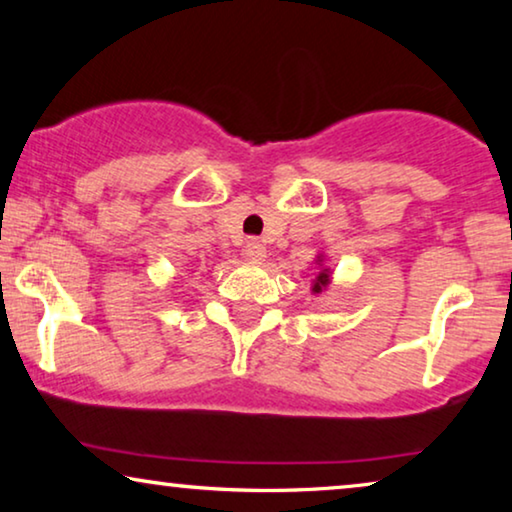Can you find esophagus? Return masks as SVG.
Segmentation results:
<instances>
[{"mask_svg":"<svg viewBox=\"0 0 512 512\" xmlns=\"http://www.w3.org/2000/svg\"><path fill=\"white\" fill-rule=\"evenodd\" d=\"M244 254H247V258L249 261H256V263H261V261H265V247L258 240H249L247 242V247H244Z\"/></svg>","mask_w":512,"mask_h":512,"instance_id":"1","label":"esophagus"}]
</instances>
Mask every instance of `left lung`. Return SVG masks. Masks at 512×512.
<instances>
[{
    "mask_svg": "<svg viewBox=\"0 0 512 512\" xmlns=\"http://www.w3.org/2000/svg\"><path fill=\"white\" fill-rule=\"evenodd\" d=\"M319 261H321V256H319ZM328 282H331V272H328V268H324V270H321L319 275H317V279H314L312 291H314V293H321V289H326Z\"/></svg>",
    "mask_w": 512,
    "mask_h": 512,
    "instance_id": "left-lung-1",
    "label": "left lung"
}]
</instances>
